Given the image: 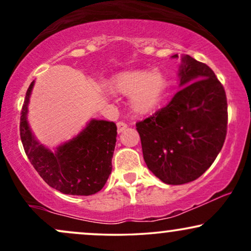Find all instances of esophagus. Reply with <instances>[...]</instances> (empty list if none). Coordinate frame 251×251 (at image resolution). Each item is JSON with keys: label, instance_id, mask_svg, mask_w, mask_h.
Wrapping results in <instances>:
<instances>
[{"label": "esophagus", "instance_id": "34e87169", "mask_svg": "<svg viewBox=\"0 0 251 251\" xmlns=\"http://www.w3.org/2000/svg\"><path fill=\"white\" fill-rule=\"evenodd\" d=\"M117 127H118V132H119V133H122V132H124L126 128H127V125H126L125 123L119 122V123H117Z\"/></svg>", "mask_w": 251, "mask_h": 251}]
</instances>
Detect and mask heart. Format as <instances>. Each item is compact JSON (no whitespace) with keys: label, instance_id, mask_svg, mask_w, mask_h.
<instances>
[{"label":"heart","instance_id":"heart-1","mask_svg":"<svg viewBox=\"0 0 251 251\" xmlns=\"http://www.w3.org/2000/svg\"><path fill=\"white\" fill-rule=\"evenodd\" d=\"M168 87L165 74L160 70L129 68L114 74L108 83L109 91L127 96L128 105L137 114L151 113L162 101Z\"/></svg>","mask_w":251,"mask_h":251}]
</instances>
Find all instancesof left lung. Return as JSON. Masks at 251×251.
I'll use <instances>...</instances> for the list:
<instances>
[{
	"instance_id": "1",
	"label": "left lung",
	"mask_w": 251,
	"mask_h": 251,
	"mask_svg": "<svg viewBox=\"0 0 251 251\" xmlns=\"http://www.w3.org/2000/svg\"><path fill=\"white\" fill-rule=\"evenodd\" d=\"M177 76L179 91L171 101L135 124L146 165L170 185L197 179L211 166L227 124L226 92L209 66L181 55Z\"/></svg>"
}]
</instances>
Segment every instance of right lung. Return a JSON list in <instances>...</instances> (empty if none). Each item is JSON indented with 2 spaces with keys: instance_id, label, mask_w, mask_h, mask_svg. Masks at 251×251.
Returning <instances> with one entry per match:
<instances>
[{
  "instance_id": "add662e5",
  "label": "right lung",
  "mask_w": 251,
  "mask_h": 251,
  "mask_svg": "<svg viewBox=\"0 0 251 251\" xmlns=\"http://www.w3.org/2000/svg\"><path fill=\"white\" fill-rule=\"evenodd\" d=\"M34 85L35 80L25 93L20 123V134L28 159L42 179L57 191L74 196L97 194L111 175L117 125L92 118L76 135L50 150L39 142L28 122Z\"/></svg>"
}]
</instances>
